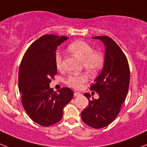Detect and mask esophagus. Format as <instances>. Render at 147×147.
Instances as JSON below:
<instances>
[{"label":"esophagus","mask_w":147,"mask_h":147,"mask_svg":"<svg viewBox=\"0 0 147 147\" xmlns=\"http://www.w3.org/2000/svg\"><path fill=\"white\" fill-rule=\"evenodd\" d=\"M74 95H75V96H80V95H81V93L80 92H74Z\"/></svg>","instance_id":"obj_1"}]
</instances>
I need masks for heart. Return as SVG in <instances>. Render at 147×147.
<instances>
[{"mask_svg": "<svg viewBox=\"0 0 147 147\" xmlns=\"http://www.w3.org/2000/svg\"><path fill=\"white\" fill-rule=\"evenodd\" d=\"M69 52L82 62L85 70L90 74H96L102 69L105 62V58L102 53L94 52L91 45L82 40L73 42L68 47ZM55 64L57 69L62 67V59L60 53L57 52L55 56ZM88 81V77L84 74L71 75L67 77L65 82L67 85L75 89H80L84 83Z\"/></svg>", "mask_w": 147, "mask_h": 147, "instance_id": "obj_1", "label": "heart"}]
</instances>
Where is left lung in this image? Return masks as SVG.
Segmentation results:
<instances>
[{"mask_svg": "<svg viewBox=\"0 0 147 147\" xmlns=\"http://www.w3.org/2000/svg\"><path fill=\"white\" fill-rule=\"evenodd\" d=\"M105 47L103 68L90 89L99 95L98 99H90V94H84L89 103L81 113L85 124L101 129L112 123L125 101L129 90L130 70L126 55L119 45L106 36H95Z\"/></svg>", "mask_w": 147, "mask_h": 147, "instance_id": "8db88e82", "label": "left lung"}]
</instances>
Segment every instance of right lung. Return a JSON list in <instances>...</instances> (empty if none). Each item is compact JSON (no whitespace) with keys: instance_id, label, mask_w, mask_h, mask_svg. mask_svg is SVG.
Listing matches in <instances>:
<instances>
[{"instance_id":"add662e5","label":"right lung","mask_w":147,"mask_h":147,"mask_svg":"<svg viewBox=\"0 0 147 147\" xmlns=\"http://www.w3.org/2000/svg\"><path fill=\"white\" fill-rule=\"evenodd\" d=\"M67 39L65 36H42L28 48L20 65L18 89L23 107L30 119L42 126L59 122L64 107L73 98L70 88L56 92L49 87L51 79L57 73V48Z\"/></svg>"}]
</instances>
